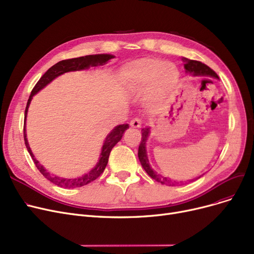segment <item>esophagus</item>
Masks as SVG:
<instances>
[{
    "label": "esophagus",
    "instance_id": "1",
    "mask_svg": "<svg viewBox=\"0 0 254 254\" xmlns=\"http://www.w3.org/2000/svg\"><path fill=\"white\" fill-rule=\"evenodd\" d=\"M142 125V119L139 118V117H135L133 120L130 121V127H136V128H139Z\"/></svg>",
    "mask_w": 254,
    "mask_h": 254
}]
</instances>
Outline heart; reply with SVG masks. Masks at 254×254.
Returning <instances> with one entry per match:
<instances>
[{
  "label": "heart",
  "instance_id": "b5f03b06",
  "mask_svg": "<svg viewBox=\"0 0 254 254\" xmlns=\"http://www.w3.org/2000/svg\"><path fill=\"white\" fill-rule=\"evenodd\" d=\"M121 73L126 84L134 89L145 88L152 81V91L159 95L166 92V86L171 87L179 78V71L173 64L156 58H144L131 62ZM163 78L167 81H172L165 85Z\"/></svg>",
  "mask_w": 254,
  "mask_h": 254
}]
</instances>
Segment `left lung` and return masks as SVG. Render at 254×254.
<instances>
[{
	"mask_svg": "<svg viewBox=\"0 0 254 254\" xmlns=\"http://www.w3.org/2000/svg\"><path fill=\"white\" fill-rule=\"evenodd\" d=\"M184 62H185L186 70L193 73L194 75H211V76H214V78H219L218 74L212 68H209L207 65H205L204 63H202L200 61L190 60V59L184 58ZM148 134H149V128L148 127L142 129V138H141V143H140L139 150H138V157H139V160L141 162L142 167L144 168V170L147 172V174L150 176L151 179H153L154 181H157V182H159L163 185H168V186H178V185H180V182H175V181L169 180L167 178H164V176H162L160 174H157L149 166L147 154H146V147H145V142L147 140ZM198 179H199V178H198Z\"/></svg>",
	"mask_w": 254,
	"mask_h": 254,
	"instance_id": "1",
	"label": "left lung"
}]
</instances>
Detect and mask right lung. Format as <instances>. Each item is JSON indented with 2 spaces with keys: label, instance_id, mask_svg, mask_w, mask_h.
<instances>
[{
  "label": "right lung",
  "instance_id": "obj_1",
  "mask_svg": "<svg viewBox=\"0 0 254 254\" xmlns=\"http://www.w3.org/2000/svg\"><path fill=\"white\" fill-rule=\"evenodd\" d=\"M113 56L112 55H108V54H101V55H88V56H84V57H79V58H72V59H66V60H62L59 61L58 63H56L55 65H53L51 68H49L47 70V72L43 74L41 78L39 79V81L36 83V85L33 88L30 97L27 103V107L25 110V123H24V139H25V144L27 146V149L30 153V156L34 162L35 166L37 167V169L39 170V172L45 176L46 179H48L50 182H52L53 184L57 185L59 187H62V188L65 189H71V188H78V187H83L87 184H89L91 182H93L94 180H96L98 176H100L106 166L108 164V160H109V156L110 152H111L112 148L115 146V144L121 140L123 138V135L125 133V130H127L128 128V125H120L117 126L111 133H110L103 145V149H102V153H101V158L100 161L97 162V164L95 165V167L90 171L88 172L87 174L81 176L79 179H73V180H67V179H62V178H58L56 175H53L50 172H48L45 167L41 166L39 164V162L34 158V154L32 153L29 143L27 140V134H26V117H27V112H28V108L30 105V102L32 100V97L34 96V94H36L39 90H41L43 87L47 86L50 82H52L55 78H57L58 75L64 73V72H68V71H74V70H81V69H85L88 68L89 66H96V65H104L108 60L112 59Z\"/></svg>",
  "mask_w": 254,
  "mask_h": 254
}]
</instances>
